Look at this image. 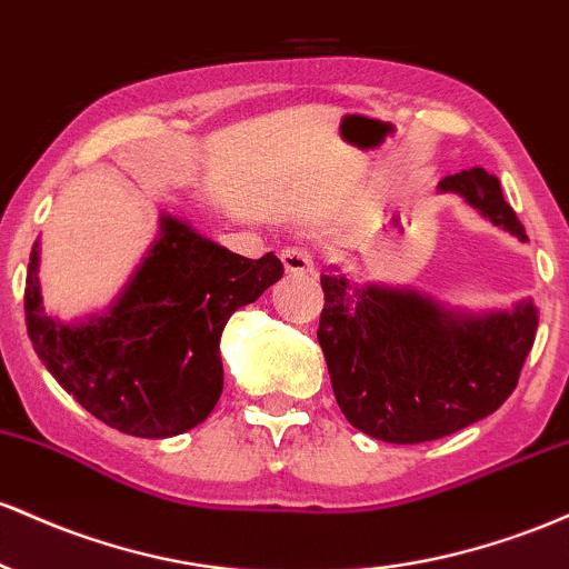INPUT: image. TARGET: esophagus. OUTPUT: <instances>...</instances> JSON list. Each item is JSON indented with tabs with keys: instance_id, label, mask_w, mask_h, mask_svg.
Wrapping results in <instances>:
<instances>
[{
	"instance_id": "esophagus-1",
	"label": "esophagus",
	"mask_w": 569,
	"mask_h": 569,
	"mask_svg": "<svg viewBox=\"0 0 569 569\" xmlns=\"http://www.w3.org/2000/svg\"><path fill=\"white\" fill-rule=\"evenodd\" d=\"M282 266L287 273H309L315 268V260L303 247H287L282 250Z\"/></svg>"
}]
</instances>
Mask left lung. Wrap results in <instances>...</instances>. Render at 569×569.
Instances as JSON below:
<instances>
[{
	"label": "left lung",
	"instance_id": "1",
	"mask_svg": "<svg viewBox=\"0 0 569 569\" xmlns=\"http://www.w3.org/2000/svg\"><path fill=\"white\" fill-rule=\"evenodd\" d=\"M455 193L500 231L527 241L500 180L483 169L446 177ZM319 347L349 425L387 443H425L489 417L519 385L538 330L532 298L510 309H451L411 287L357 284L322 273Z\"/></svg>",
	"mask_w": 569,
	"mask_h": 569
}]
</instances>
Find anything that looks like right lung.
Returning <instances> with one entry per match:
<instances>
[{"label":"right lung","mask_w":569,"mask_h":569,"mask_svg":"<svg viewBox=\"0 0 569 569\" xmlns=\"http://www.w3.org/2000/svg\"><path fill=\"white\" fill-rule=\"evenodd\" d=\"M37 273L40 241L23 303L31 347L50 376L118 432L171 438L212 413L222 392V328L284 268L273 252L241 258L161 212L158 239L101 315L50 317Z\"/></svg>","instance_id":"obj_1"}]
</instances>
